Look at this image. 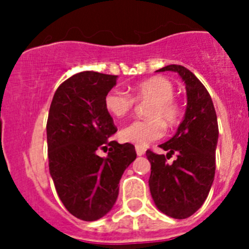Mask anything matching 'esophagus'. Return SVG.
<instances>
[{"label": "esophagus", "mask_w": 249, "mask_h": 249, "mask_svg": "<svg viewBox=\"0 0 249 249\" xmlns=\"http://www.w3.org/2000/svg\"><path fill=\"white\" fill-rule=\"evenodd\" d=\"M136 152H137V156H143L146 153V149L143 147H138L136 146Z\"/></svg>", "instance_id": "1"}]
</instances>
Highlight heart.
I'll use <instances>...</instances> for the list:
<instances>
[{
	"label": "heart",
	"mask_w": 249,
	"mask_h": 249,
	"mask_svg": "<svg viewBox=\"0 0 249 249\" xmlns=\"http://www.w3.org/2000/svg\"><path fill=\"white\" fill-rule=\"evenodd\" d=\"M173 94L175 86L171 81L160 76L151 77L132 87V97L120 89L107 92L105 108L113 117L123 118L132 111L135 101L151 102L146 111L148 120L133 121L120 132L122 142L146 147L163 136L164 124L172 128L181 122L182 108Z\"/></svg>",
	"instance_id": "obj_1"
}]
</instances>
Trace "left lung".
<instances>
[{
    "label": "left lung",
    "mask_w": 249,
    "mask_h": 249,
    "mask_svg": "<svg viewBox=\"0 0 249 249\" xmlns=\"http://www.w3.org/2000/svg\"><path fill=\"white\" fill-rule=\"evenodd\" d=\"M177 72L186 85L187 108L176 135L160 147L167 156H146L151 163L148 184L152 198L160 212L177 219L188 218L201 208L214 179L218 123L212 98L201 81L186 67L169 65L158 72ZM173 153L172 164L166 160Z\"/></svg>",
    "instance_id": "left-lung-1"
}]
</instances>
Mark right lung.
I'll return each mask as SVG.
<instances>
[{"label": "right lung", "mask_w": 249, "mask_h": 249, "mask_svg": "<svg viewBox=\"0 0 249 249\" xmlns=\"http://www.w3.org/2000/svg\"><path fill=\"white\" fill-rule=\"evenodd\" d=\"M116 80L93 71L73 74L59 85L48 112L51 177L63 206L82 221H97L112 210L121 177L137 157L133 144L109 140L117 128L105 96ZM100 149L107 158L98 156Z\"/></svg>", "instance_id": "obj_1"}]
</instances>
